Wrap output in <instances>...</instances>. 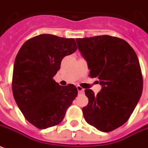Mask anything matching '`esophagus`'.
<instances>
[{
  "label": "esophagus",
  "instance_id": "34e87169",
  "mask_svg": "<svg viewBox=\"0 0 148 148\" xmlns=\"http://www.w3.org/2000/svg\"><path fill=\"white\" fill-rule=\"evenodd\" d=\"M77 91H78L79 93H83L84 92V89L83 88H82L81 86H77Z\"/></svg>",
  "mask_w": 148,
  "mask_h": 148
}]
</instances>
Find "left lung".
<instances>
[{
    "instance_id": "8db88e82",
    "label": "left lung",
    "mask_w": 148,
    "mask_h": 148,
    "mask_svg": "<svg viewBox=\"0 0 148 148\" xmlns=\"http://www.w3.org/2000/svg\"><path fill=\"white\" fill-rule=\"evenodd\" d=\"M82 56L102 88L97 95L85 89L88 104L82 109L85 121L100 131L121 127L133 113L143 91L139 60L124 39L108 35L77 39Z\"/></svg>"
}]
</instances>
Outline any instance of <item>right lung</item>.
Listing matches in <instances>:
<instances>
[{
  "mask_svg": "<svg viewBox=\"0 0 148 148\" xmlns=\"http://www.w3.org/2000/svg\"><path fill=\"white\" fill-rule=\"evenodd\" d=\"M77 49L74 39L42 34L28 39L17 54L13 95L25 118L39 129L61 123L77 95L74 84L60 86L53 79L63 58Z\"/></svg>",
  "mask_w": 148,
  "mask_h": 148,
  "instance_id": "right-lung-1",
  "label": "right lung"
}]
</instances>
